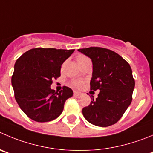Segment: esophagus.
<instances>
[{
    "instance_id": "esophagus-1",
    "label": "esophagus",
    "mask_w": 153,
    "mask_h": 153,
    "mask_svg": "<svg viewBox=\"0 0 153 153\" xmlns=\"http://www.w3.org/2000/svg\"><path fill=\"white\" fill-rule=\"evenodd\" d=\"M82 94V93L79 92V91H74V96H79Z\"/></svg>"
}]
</instances>
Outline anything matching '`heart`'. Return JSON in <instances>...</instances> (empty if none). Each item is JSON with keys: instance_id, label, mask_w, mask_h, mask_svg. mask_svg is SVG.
<instances>
[{"instance_id": "b5f03b06", "label": "heart", "mask_w": 153, "mask_h": 153, "mask_svg": "<svg viewBox=\"0 0 153 153\" xmlns=\"http://www.w3.org/2000/svg\"><path fill=\"white\" fill-rule=\"evenodd\" d=\"M85 59H88V58L86 57V56H82V55H79V56H78L77 57H76V61H77V62L79 63V62H82V61H84L85 60ZM71 84H72L73 85H74L75 87H81L82 85V81L81 80H73L72 82H71Z\"/></svg>"}]
</instances>
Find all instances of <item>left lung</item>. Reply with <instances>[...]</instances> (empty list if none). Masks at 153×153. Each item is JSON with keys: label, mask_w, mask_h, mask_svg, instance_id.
<instances>
[{"label": "left lung", "mask_w": 153, "mask_h": 153, "mask_svg": "<svg viewBox=\"0 0 153 153\" xmlns=\"http://www.w3.org/2000/svg\"><path fill=\"white\" fill-rule=\"evenodd\" d=\"M78 51L92 62L90 89L100 90L97 98H91L89 105L82 109V114L94 126H112L121 119L131 103L135 85L131 68L119 54L108 49L89 47Z\"/></svg>", "instance_id": "left-lung-1"}]
</instances>
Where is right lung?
<instances>
[{"instance_id":"right-lung-1","label":"right lung","mask_w":153,"mask_h":153,"mask_svg":"<svg viewBox=\"0 0 153 153\" xmlns=\"http://www.w3.org/2000/svg\"><path fill=\"white\" fill-rule=\"evenodd\" d=\"M74 49L34 48L16 60L12 76L15 98L21 110L34 121L46 123L62 114L66 100L73 96L69 87L51 89L52 79L61 76V68Z\"/></svg>"}]
</instances>
